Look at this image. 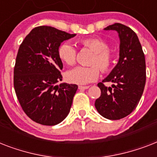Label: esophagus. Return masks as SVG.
Segmentation results:
<instances>
[{"label": "esophagus", "mask_w": 157, "mask_h": 157, "mask_svg": "<svg viewBox=\"0 0 157 157\" xmlns=\"http://www.w3.org/2000/svg\"><path fill=\"white\" fill-rule=\"evenodd\" d=\"M78 88H79V90H87V89H89L90 88V86H78Z\"/></svg>", "instance_id": "esophagus-1"}]
</instances>
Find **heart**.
<instances>
[{
  "instance_id": "obj_1",
  "label": "heart",
  "mask_w": 157,
  "mask_h": 157,
  "mask_svg": "<svg viewBox=\"0 0 157 157\" xmlns=\"http://www.w3.org/2000/svg\"><path fill=\"white\" fill-rule=\"evenodd\" d=\"M81 44L94 52L90 60V63L93 65L89 67H76L67 71L65 77L70 83L86 85L98 78L100 72L99 67L103 71L109 70L113 63V54L107 49L108 45L107 42L101 38L90 37L82 39ZM58 54L62 62L67 65H73L76 62V49L68 41H65L59 45Z\"/></svg>"
}]
</instances>
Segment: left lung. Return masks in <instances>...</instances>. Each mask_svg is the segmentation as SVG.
<instances>
[{
    "label": "left lung",
    "mask_w": 157,
    "mask_h": 157,
    "mask_svg": "<svg viewBox=\"0 0 157 157\" xmlns=\"http://www.w3.org/2000/svg\"><path fill=\"white\" fill-rule=\"evenodd\" d=\"M116 31L120 39L119 60L109 75L98 84L101 95L94 103L98 112L108 120L129 115L139 103L146 82L145 56L139 37L131 28L114 23L104 28ZM103 82H112L107 87Z\"/></svg>",
    "instance_id": "obj_1"
}]
</instances>
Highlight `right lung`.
I'll list each match as a JSON object with an SVG mask.
<instances>
[{"instance_id":"right-lung-1","label":"right lung","mask_w":157,"mask_h":157,"mask_svg":"<svg viewBox=\"0 0 157 157\" xmlns=\"http://www.w3.org/2000/svg\"><path fill=\"white\" fill-rule=\"evenodd\" d=\"M76 34L50 26L33 28L19 46L13 70L16 95L27 116L44 125H55L68 115L78 86L61 83L63 63L58 49Z\"/></svg>"}]
</instances>
